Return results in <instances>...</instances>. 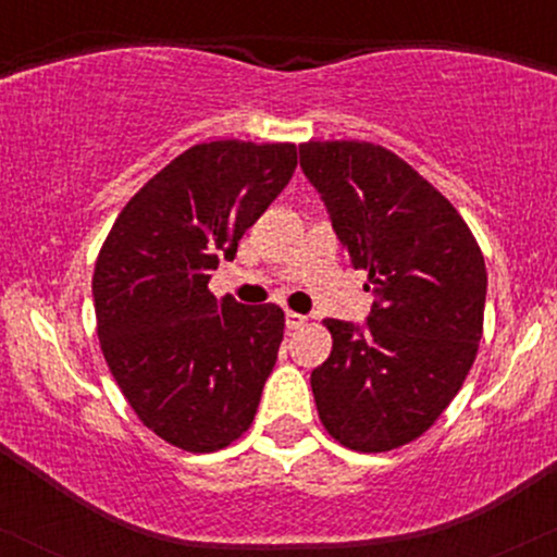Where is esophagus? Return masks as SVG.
Segmentation results:
<instances>
[{
	"instance_id": "obj_1",
	"label": "esophagus",
	"mask_w": 557,
	"mask_h": 557,
	"mask_svg": "<svg viewBox=\"0 0 557 557\" xmlns=\"http://www.w3.org/2000/svg\"><path fill=\"white\" fill-rule=\"evenodd\" d=\"M306 322H309V319H306L304 314H296V311H287V314H285V327L287 330H300Z\"/></svg>"
}]
</instances>
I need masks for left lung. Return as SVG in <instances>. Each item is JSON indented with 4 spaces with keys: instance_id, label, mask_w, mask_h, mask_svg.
Returning <instances> with one entry per match:
<instances>
[{
    "instance_id": "1",
    "label": "left lung",
    "mask_w": 557,
    "mask_h": 557,
    "mask_svg": "<svg viewBox=\"0 0 557 557\" xmlns=\"http://www.w3.org/2000/svg\"><path fill=\"white\" fill-rule=\"evenodd\" d=\"M298 149L350 264L380 296L367 330L324 322L330 359L311 372L319 419L350 450H395L440 419L476 359L482 248L458 209L385 146L309 140Z\"/></svg>"
}]
</instances>
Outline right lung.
<instances>
[{"label": "right lung", "mask_w": 557, "mask_h": 557, "mask_svg": "<svg viewBox=\"0 0 557 557\" xmlns=\"http://www.w3.org/2000/svg\"><path fill=\"white\" fill-rule=\"evenodd\" d=\"M296 164V144L190 146L125 203L101 243L91 283L101 354L140 424L181 450H222L257 413L285 314L214 298L209 277Z\"/></svg>", "instance_id": "obj_1"}]
</instances>
